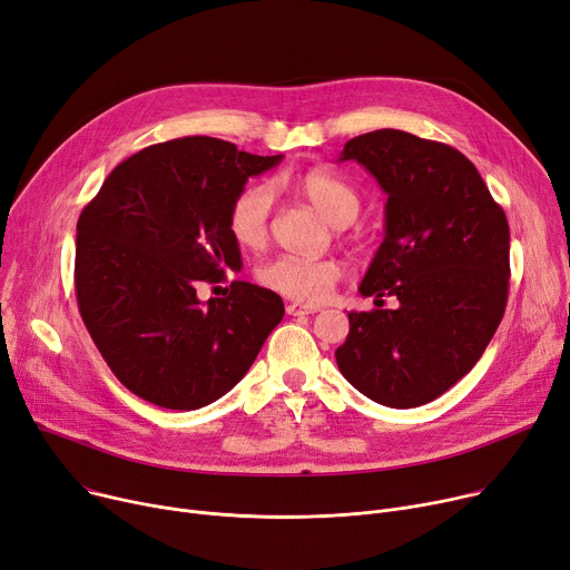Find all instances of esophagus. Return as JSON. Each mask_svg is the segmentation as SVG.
I'll list each match as a JSON object with an SVG mask.
<instances>
[{
  "mask_svg": "<svg viewBox=\"0 0 570 570\" xmlns=\"http://www.w3.org/2000/svg\"><path fill=\"white\" fill-rule=\"evenodd\" d=\"M314 312H318V307L301 305V303H288L286 305V314H291V316H303V314H314Z\"/></svg>",
  "mask_w": 570,
  "mask_h": 570,
  "instance_id": "1",
  "label": "esophagus"
}]
</instances>
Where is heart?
Returning <instances> with one entry per match:
<instances>
[{"label":"heart","instance_id":"heart-1","mask_svg":"<svg viewBox=\"0 0 570 570\" xmlns=\"http://www.w3.org/2000/svg\"><path fill=\"white\" fill-rule=\"evenodd\" d=\"M295 196L307 200L333 226H348L363 209V198L342 175L327 168L297 170L284 179ZM273 217V191L263 183H252L239 189L230 205L226 226L239 249H261L269 235ZM256 279L279 295L297 303H321L342 279V263L335 258L303 261L293 256L269 258L256 269Z\"/></svg>","mask_w":570,"mask_h":570}]
</instances>
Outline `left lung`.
<instances>
[{
	"instance_id": "1",
	"label": "left lung",
	"mask_w": 570,
	"mask_h": 570,
	"mask_svg": "<svg viewBox=\"0 0 570 570\" xmlns=\"http://www.w3.org/2000/svg\"><path fill=\"white\" fill-rule=\"evenodd\" d=\"M363 164L387 194L385 237L361 284L376 309L348 314L335 351L365 397L413 409L481 361L503 318L511 230L481 173L460 149L397 129L351 138L340 161ZM395 296V311H379Z\"/></svg>"
}]
</instances>
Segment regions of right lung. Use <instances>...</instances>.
I'll use <instances>...</instances> for the list:
<instances>
[{"mask_svg": "<svg viewBox=\"0 0 570 570\" xmlns=\"http://www.w3.org/2000/svg\"><path fill=\"white\" fill-rule=\"evenodd\" d=\"M279 161L219 138H175L115 166L82 207L78 309L112 374L145 402L194 411L219 400L282 321V297L249 282L207 305L196 295L243 267L228 205Z\"/></svg>", "mask_w": 570, "mask_h": 570, "instance_id": "obj_1", "label": "right lung"}]
</instances>
